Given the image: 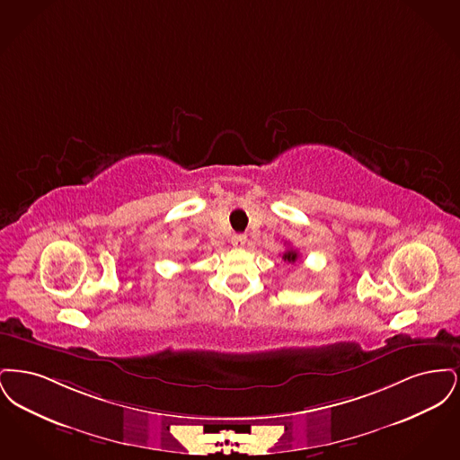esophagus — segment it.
I'll use <instances>...</instances> for the list:
<instances>
[{
	"mask_svg": "<svg viewBox=\"0 0 460 460\" xmlns=\"http://www.w3.org/2000/svg\"><path fill=\"white\" fill-rule=\"evenodd\" d=\"M246 234H233V238H231V243H233V246H236V248H241V246H244L246 244Z\"/></svg>",
	"mask_w": 460,
	"mask_h": 460,
	"instance_id": "esophagus-1",
	"label": "esophagus"
}]
</instances>
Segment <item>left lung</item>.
Segmentation results:
<instances>
[{"instance_id":"1","label":"left lung","mask_w":460,"mask_h":460,"mask_svg":"<svg viewBox=\"0 0 460 460\" xmlns=\"http://www.w3.org/2000/svg\"><path fill=\"white\" fill-rule=\"evenodd\" d=\"M283 261L285 262H296L298 261V252L296 250H293V248H289V250H286L285 253H283Z\"/></svg>"}]
</instances>
